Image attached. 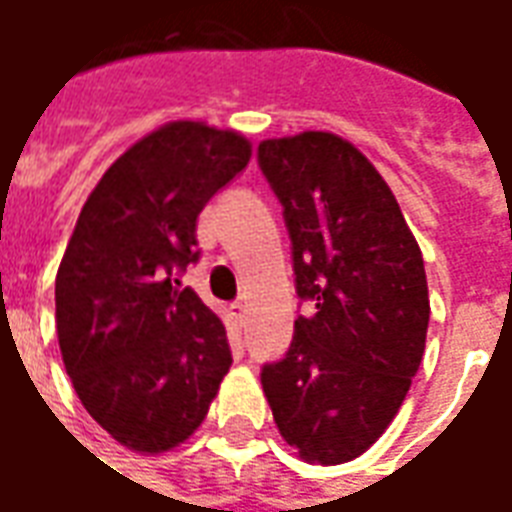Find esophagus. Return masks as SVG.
Listing matches in <instances>:
<instances>
[{"label":"esophagus","mask_w":512,"mask_h":512,"mask_svg":"<svg viewBox=\"0 0 512 512\" xmlns=\"http://www.w3.org/2000/svg\"><path fill=\"white\" fill-rule=\"evenodd\" d=\"M230 315H233V321L238 323V326H246L244 301H235V304H230Z\"/></svg>","instance_id":"34e87169"}]
</instances>
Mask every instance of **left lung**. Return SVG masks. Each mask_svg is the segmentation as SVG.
Here are the masks:
<instances>
[{
    "instance_id": "left-lung-1",
    "label": "left lung",
    "mask_w": 512,
    "mask_h": 512,
    "mask_svg": "<svg viewBox=\"0 0 512 512\" xmlns=\"http://www.w3.org/2000/svg\"><path fill=\"white\" fill-rule=\"evenodd\" d=\"M257 164L312 307L260 370L282 439L323 466L362 455L395 419L425 354L430 301L414 235L378 169L326 131L266 139Z\"/></svg>"
}]
</instances>
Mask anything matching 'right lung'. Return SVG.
<instances>
[{"mask_svg":"<svg viewBox=\"0 0 512 512\" xmlns=\"http://www.w3.org/2000/svg\"><path fill=\"white\" fill-rule=\"evenodd\" d=\"M249 156L235 131L169 123L128 147L79 213L54 285L62 362L128 450L189 439L233 365L222 321L178 277L200 260L197 216Z\"/></svg>","mask_w":512,"mask_h":512,"instance_id":"obj_1","label":"right lung"}]
</instances>
